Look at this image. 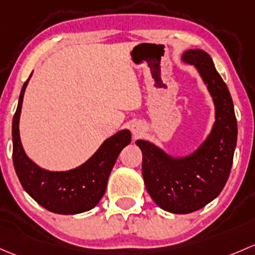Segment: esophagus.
<instances>
[{
	"instance_id": "esophagus-1",
	"label": "esophagus",
	"mask_w": 255,
	"mask_h": 255,
	"mask_svg": "<svg viewBox=\"0 0 255 255\" xmlns=\"http://www.w3.org/2000/svg\"><path fill=\"white\" fill-rule=\"evenodd\" d=\"M131 130H132V132L135 133V135H140L141 131H142V130H141V127H140V125H133L132 128H131Z\"/></svg>"
}]
</instances>
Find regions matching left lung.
Returning <instances> with one entry per match:
<instances>
[{"mask_svg":"<svg viewBox=\"0 0 255 255\" xmlns=\"http://www.w3.org/2000/svg\"><path fill=\"white\" fill-rule=\"evenodd\" d=\"M183 60L194 65L207 85L216 109L211 133L194 153L173 158L148 141L142 151V175L154 203L173 214H190L219 196L230 177L237 143V120L227 86L204 50H188Z\"/></svg>","mask_w":255,"mask_h":255,"instance_id":"left-lung-1","label":"left lung"}]
</instances>
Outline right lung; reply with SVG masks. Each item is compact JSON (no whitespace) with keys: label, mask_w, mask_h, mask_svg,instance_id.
I'll use <instances>...</instances> for the list:
<instances>
[{"label":"right lung","mask_w":255,"mask_h":255,"mask_svg":"<svg viewBox=\"0 0 255 255\" xmlns=\"http://www.w3.org/2000/svg\"><path fill=\"white\" fill-rule=\"evenodd\" d=\"M27 80L12 123L13 164L23 189L43 207L55 214L75 215L93 209L107 189L118 156L131 142V132L122 130L104 141L101 148L82 166L67 172L41 169L25 154L19 137V117Z\"/></svg>","instance_id":"obj_1"}]
</instances>
